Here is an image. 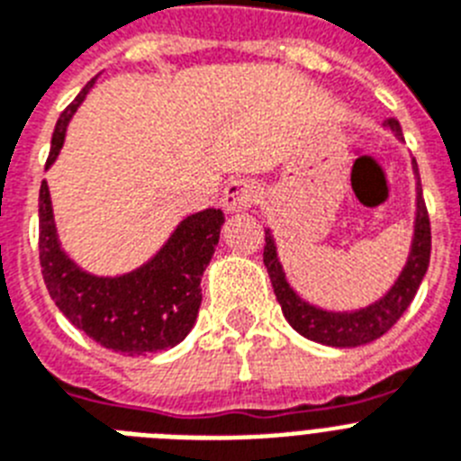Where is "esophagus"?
Instances as JSON below:
<instances>
[{"mask_svg":"<svg viewBox=\"0 0 461 461\" xmlns=\"http://www.w3.org/2000/svg\"><path fill=\"white\" fill-rule=\"evenodd\" d=\"M256 186L247 180H233L230 185L223 189L221 205L223 210L230 212V214H240V212H247L256 203Z\"/></svg>","mask_w":461,"mask_h":461,"instance_id":"1","label":"esophagus"}]
</instances>
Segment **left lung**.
Here are the masks:
<instances>
[{
  "label": "left lung",
  "mask_w": 461,
  "mask_h": 461,
  "mask_svg": "<svg viewBox=\"0 0 461 461\" xmlns=\"http://www.w3.org/2000/svg\"><path fill=\"white\" fill-rule=\"evenodd\" d=\"M381 126L385 131L393 133L397 140H404L402 126H399L397 120L383 122ZM411 168H413L415 180V217L409 256H406V263L397 275V279L393 281V286L383 293L378 300L365 304V307L335 312V309L316 307V304L307 303L304 297H300V293L288 284V276L279 260V251H276L275 235H272L270 228H266L263 260H266L267 275H270L272 288H275V295L281 304L284 319L291 323L295 332L316 341V344L335 346V348H356V346L369 344V341L385 335L402 319V313L409 309V304L413 303L415 293L420 288L427 267H429L431 230L415 158H411Z\"/></svg>",
  "instance_id": "obj_1"
}]
</instances>
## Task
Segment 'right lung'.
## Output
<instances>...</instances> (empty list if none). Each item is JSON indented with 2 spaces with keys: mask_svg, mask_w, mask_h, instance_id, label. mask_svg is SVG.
Here are the masks:
<instances>
[{
  "mask_svg": "<svg viewBox=\"0 0 461 461\" xmlns=\"http://www.w3.org/2000/svg\"><path fill=\"white\" fill-rule=\"evenodd\" d=\"M99 78V76H96ZM96 78L89 80L55 124L46 170L64 148L73 115ZM226 221L217 207L182 219L161 249L142 266L115 276L94 275L80 267L62 247L57 233L50 186L39 191L41 272L59 312L89 339L122 356H145L173 348L194 328L203 303L201 276L210 266Z\"/></svg>",
  "mask_w": 461,
  "mask_h": 461,
  "instance_id": "1",
  "label": "right lung"
}]
</instances>
